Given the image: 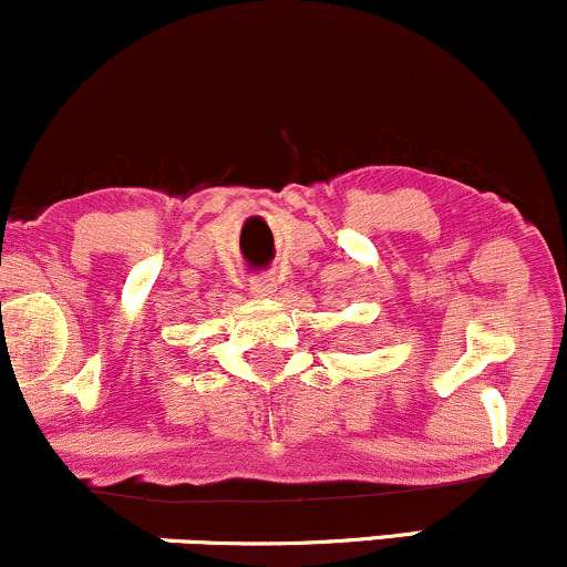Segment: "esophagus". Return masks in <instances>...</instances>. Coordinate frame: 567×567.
Masks as SVG:
<instances>
[{
    "label": "esophagus",
    "mask_w": 567,
    "mask_h": 567,
    "mask_svg": "<svg viewBox=\"0 0 567 567\" xmlns=\"http://www.w3.org/2000/svg\"><path fill=\"white\" fill-rule=\"evenodd\" d=\"M275 288H277L275 277H269V275H256V277H250V292H252V296H256V298L271 296V292H275Z\"/></svg>",
    "instance_id": "obj_1"
}]
</instances>
